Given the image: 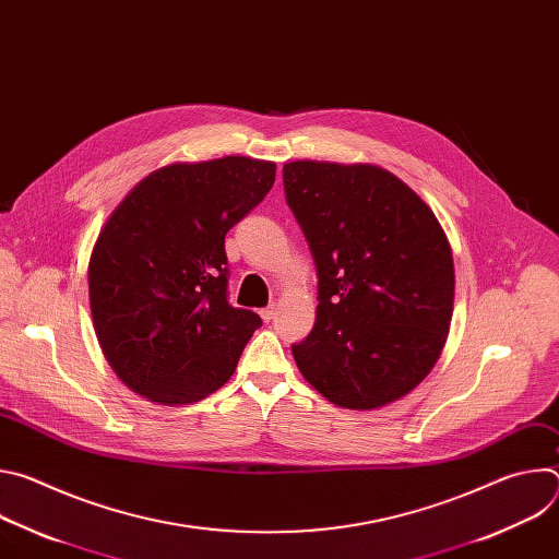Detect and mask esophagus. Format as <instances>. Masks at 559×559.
I'll return each instance as SVG.
<instances>
[{"instance_id":"obj_1","label":"esophagus","mask_w":559,"mask_h":559,"mask_svg":"<svg viewBox=\"0 0 559 559\" xmlns=\"http://www.w3.org/2000/svg\"><path fill=\"white\" fill-rule=\"evenodd\" d=\"M259 313H261V318H263V321H265V323H270V321H272V318H274V313H276V305H270V307L261 309Z\"/></svg>"}]
</instances>
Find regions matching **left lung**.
Returning <instances> with one entry per match:
<instances>
[{"label":"left lung","mask_w":559,"mask_h":559,"mask_svg":"<svg viewBox=\"0 0 559 559\" xmlns=\"http://www.w3.org/2000/svg\"><path fill=\"white\" fill-rule=\"evenodd\" d=\"M283 183L318 272L313 330L292 347L300 373L345 409L401 401L451 328L455 274L440 221L371 164L292 162Z\"/></svg>","instance_id":"8db88e82"}]
</instances>
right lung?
Instances as JSON below:
<instances>
[{
    "label": "right lung",
    "instance_id": "right-lung-1",
    "mask_svg": "<svg viewBox=\"0 0 559 559\" xmlns=\"http://www.w3.org/2000/svg\"><path fill=\"white\" fill-rule=\"evenodd\" d=\"M276 164L223 156L143 177L88 263L99 347L123 384L179 407L221 389L261 316L227 302L225 234L263 201Z\"/></svg>",
    "mask_w": 559,
    "mask_h": 559
}]
</instances>
